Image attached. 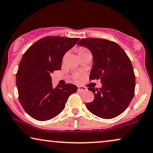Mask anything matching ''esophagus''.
<instances>
[{
    "label": "esophagus",
    "instance_id": "esophagus-1",
    "mask_svg": "<svg viewBox=\"0 0 153 153\" xmlns=\"http://www.w3.org/2000/svg\"><path fill=\"white\" fill-rule=\"evenodd\" d=\"M87 90V88L84 86H78V91L79 92H82Z\"/></svg>",
    "mask_w": 153,
    "mask_h": 153
}]
</instances>
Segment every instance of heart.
Returning <instances> with one entry per match:
<instances>
[{
    "label": "heart",
    "instance_id": "1",
    "mask_svg": "<svg viewBox=\"0 0 153 153\" xmlns=\"http://www.w3.org/2000/svg\"><path fill=\"white\" fill-rule=\"evenodd\" d=\"M88 51V50L85 49H84V48H80V49H78V52H79V53H82V52H85V51ZM74 78H75V80L79 81V80H80V78H81L80 75H79V74H76V75H75Z\"/></svg>",
    "mask_w": 153,
    "mask_h": 153
}]
</instances>
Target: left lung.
Segmentation results:
<instances>
[{
  "instance_id": "left-lung-1",
  "label": "left lung",
  "mask_w": 153,
  "mask_h": 153,
  "mask_svg": "<svg viewBox=\"0 0 153 153\" xmlns=\"http://www.w3.org/2000/svg\"><path fill=\"white\" fill-rule=\"evenodd\" d=\"M78 45L92 52L93 65L90 80H101L100 89L89 88L94 94L87 103L91 113L102 119H112L128 107L134 96L136 77L129 58L116 42L104 39H82Z\"/></svg>"
}]
</instances>
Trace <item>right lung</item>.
<instances>
[{"instance_id":"1","label":"right lung","mask_w":153,"mask_h":153,"mask_svg":"<svg viewBox=\"0 0 153 153\" xmlns=\"http://www.w3.org/2000/svg\"><path fill=\"white\" fill-rule=\"evenodd\" d=\"M79 39L46 36L23 55L16 74L19 101L34 119L47 121L56 117L65 108L69 96L78 90L69 83L53 88L50 74L61 70L63 56Z\"/></svg>"}]
</instances>
